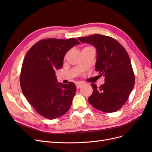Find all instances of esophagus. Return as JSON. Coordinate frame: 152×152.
Instances as JSON below:
<instances>
[{
	"label": "esophagus",
	"instance_id": "esophagus-1",
	"mask_svg": "<svg viewBox=\"0 0 152 152\" xmlns=\"http://www.w3.org/2000/svg\"><path fill=\"white\" fill-rule=\"evenodd\" d=\"M82 85H83V84H82V83H77V84H76V87H77V89H78L80 88V87L82 86Z\"/></svg>",
	"mask_w": 152,
	"mask_h": 152
}]
</instances>
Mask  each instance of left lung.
<instances>
[{
  "label": "left lung",
  "mask_w": 152,
  "mask_h": 152,
  "mask_svg": "<svg viewBox=\"0 0 152 152\" xmlns=\"http://www.w3.org/2000/svg\"><path fill=\"white\" fill-rule=\"evenodd\" d=\"M96 49V71L104 77V83L98 87L91 84L93 94L89 103L100 111H117L125 104L134 86V75L129 56L122 45L110 37L99 34L78 38Z\"/></svg>",
  "instance_id": "left-lung-1"
}]
</instances>
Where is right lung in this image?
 Instances as JSON below:
<instances>
[{
  "mask_svg": "<svg viewBox=\"0 0 152 152\" xmlns=\"http://www.w3.org/2000/svg\"><path fill=\"white\" fill-rule=\"evenodd\" d=\"M75 39H48L34 44L25 55L20 85L23 95L40 115L54 119L70 109L76 86L58 82L55 70L63 66L64 56L75 45Z\"/></svg>",
  "mask_w": 152,
  "mask_h": 152,
  "instance_id": "1",
  "label": "right lung"
}]
</instances>
